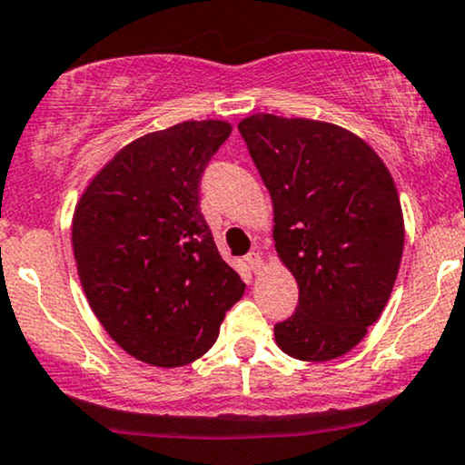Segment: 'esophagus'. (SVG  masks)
<instances>
[{
  "label": "esophagus",
  "instance_id": "obj_1",
  "mask_svg": "<svg viewBox=\"0 0 465 465\" xmlns=\"http://www.w3.org/2000/svg\"><path fill=\"white\" fill-rule=\"evenodd\" d=\"M245 261H248L250 270H252L254 274H259V272L263 270V259H261L259 252H250L248 256H245Z\"/></svg>",
  "mask_w": 465,
  "mask_h": 465
}]
</instances>
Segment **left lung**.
I'll list each match as a JSON object with an SVG mask.
<instances>
[{"label": "left lung", "instance_id": "left-lung-1", "mask_svg": "<svg viewBox=\"0 0 465 465\" xmlns=\"http://www.w3.org/2000/svg\"><path fill=\"white\" fill-rule=\"evenodd\" d=\"M274 204V245L296 278L278 348L300 361L351 352L383 313L405 245L390 169L361 136L329 122L250 114L239 122Z\"/></svg>", "mask_w": 465, "mask_h": 465}]
</instances>
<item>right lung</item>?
Here are the masks:
<instances>
[{"label": "right lung", "instance_id": "1", "mask_svg": "<svg viewBox=\"0 0 465 465\" xmlns=\"http://www.w3.org/2000/svg\"><path fill=\"white\" fill-rule=\"evenodd\" d=\"M232 133L222 119L139 136L84 189L71 222L93 313L125 352L180 368L209 352L243 281L200 213V178Z\"/></svg>", "mask_w": 465, "mask_h": 465}]
</instances>
